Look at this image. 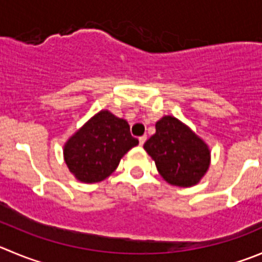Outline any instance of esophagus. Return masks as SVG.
Instances as JSON below:
<instances>
[{
	"mask_svg": "<svg viewBox=\"0 0 262 262\" xmlns=\"http://www.w3.org/2000/svg\"><path fill=\"white\" fill-rule=\"evenodd\" d=\"M145 141H146V136H140V138H139V143H140V145H144Z\"/></svg>",
	"mask_w": 262,
	"mask_h": 262,
	"instance_id": "1",
	"label": "esophagus"
}]
</instances>
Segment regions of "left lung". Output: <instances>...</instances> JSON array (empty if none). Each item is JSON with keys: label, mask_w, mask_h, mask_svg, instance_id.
Returning <instances> with one entry per match:
<instances>
[{"label": "left lung", "mask_w": 262, "mask_h": 262, "mask_svg": "<svg viewBox=\"0 0 262 262\" xmlns=\"http://www.w3.org/2000/svg\"><path fill=\"white\" fill-rule=\"evenodd\" d=\"M159 175L168 184L189 188L199 183L210 167L207 144L172 116L156 123V134L144 144Z\"/></svg>", "instance_id": "obj_1"}]
</instances>
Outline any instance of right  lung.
I'll return each mask as SVG.
<instances>
[{
	"mask_svg": "<svg viewBox=\"0 0 262 262\" xmlns=\"http://www.w3.org/2000/svg\"><path fill=\"white\" fill-rule=\"evenodd\" d=\"M138 144L127 121L101 111L67 141L64 161L77 180L99 183L114 172L122 157Z\"/></svg>",
	"mask_w": 262,
	"mask_h": 262,
	"instance_id": "add662e5",
	"label": "right lung"
}]
</instances>
